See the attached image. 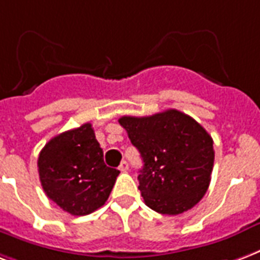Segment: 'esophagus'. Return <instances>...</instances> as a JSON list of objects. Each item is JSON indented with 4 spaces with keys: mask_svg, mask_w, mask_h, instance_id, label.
Listing matches in <instances>:
<instances>
[{
    "mask_svg": "<svg viewBox=\"0 0 260 260\" xmlns=\"http://www.w3.org/2000/svg\"><path fill=\"white\" fill-rule=\"evenodd\" d=\"M128 168H129V164H128L126 161H122V162L120 164V167H118V169H120L121 172H126Z\"/></svg>",
    "mask_w": 260,
    "mask_h": 260,
    "instance_id": "obj_1",
    "label": "esophagus"
}]
</instances>
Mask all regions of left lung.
<instances>
[{
    "instance_id": "obj_1",
    "label": "left lung",
    "mask_w": 260,
    "mask_h": 260,
    "mask_svg": "<svg viewBox=\"0 0 260 260\" xmlns=\"http://www.w3.org/2000/svg\"><path fill=\"white\" fill-rule=\"evenodd\" d=\"M118 122L143 159L138 179L146 205L162 215L193 208L211 182L215 151L208 132L175 109L149 117L124 115Z\"/></svg>"
}]
</instances>
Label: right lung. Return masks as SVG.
Returning <instances> with one entry per match:
<instances>
[{
  "label": "right lung",
  "mask_w": 260,
  "mask_h": 260,
  "mask_svg": "<svg viewBox=\"0 0 260 260\" xmlns=\"http://www.w3.org/2000/svg\"><path fill=\"white\" fill-rule=\"evenodd\" d=\"M37 165L48 199L74 216L101 208L120 174L105 164L89 122L52 138L38 155Z\"/></svg>",
  "instance_id": "obj_1"
}]
</instances>
